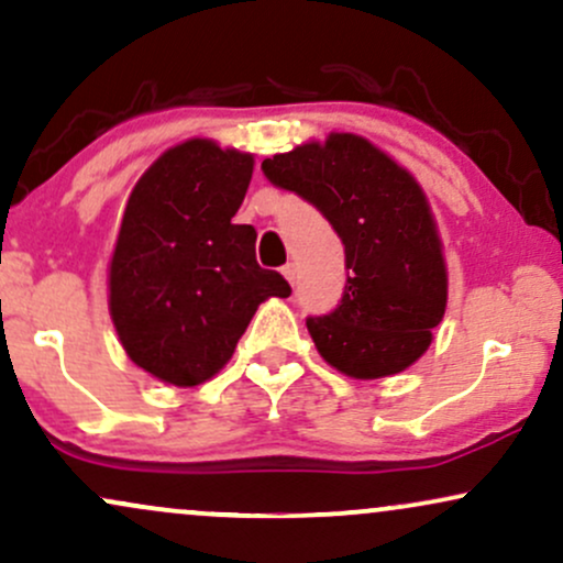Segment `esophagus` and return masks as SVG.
<instances>
[{
  "label": "esophagus",
  "mask_w": 563,
  "mask_h": 563,
  "mask_svg": "<svg viewBox=\"0 0 563 563\" xmlns=\"http://www.w3.org/2000/svg\"><path fill=\"white\" fill-rule=\"evenodd\" d=\"M283 275H286V280L290 283V286H294V283H296V264L288 262L286 267H283Z\"/></svg>",
  "instance_id": "obj_1"
}]
</instances>
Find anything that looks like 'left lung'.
Segmentation results:
<instances>
[{
  "instance_id": "obj_1",
  "label": "left lung",
  "mask_w": 563,
  "mask_h": 563,
  "mask_svg": "<svg viewBox=\"0 0 563 563\" xmlns=\"http://www.w3.org/2000/svg\"><path fill=\"white\" fill-rule=\"evenodd\" d=\"M262 172L312 203L344 243L339 307L307 318L318 352L352 378L410 367L448 303L442 243L416 179L357 134L280 153Z\"/></svg>"
}]
</instances>
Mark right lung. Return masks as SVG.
<instances>
[{"label":"right lung","mask_w":563,"mask_h":563,"mask_svg":"<svg viewBox=\"0 0 563 563\" xmlns=\"http://www.w3.org/2000/svg\"><path fill=\"white\" fill-rule=\"evenodd\" d=\"M254 158L209 140L172 147L129 196L111 260V318L134 365L196 386L232 357L256 307L290 296L256 262V230L232 224Z\"/></svg>","instance_id":"add662e5"}]
</instances>
